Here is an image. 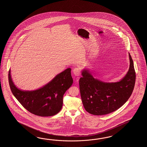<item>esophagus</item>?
Listing matches in <instances>:
<instances>
[{
  "label": "esophagus",
  "mask_w": 147,
  "mask_h": 147,
  "mask_svg": "<svg viewBox=\"0 0 147 147\" xmlns=\"http://www.w3.org/2000/svg\"><path fill=\"white\" fill-rule=\"evenodd\" d=\"M73 73L76 76H80V70L79 68H75L73 70Z\"/></svg>",
  "instance_id": "esophagus-1"
}]
</instances>
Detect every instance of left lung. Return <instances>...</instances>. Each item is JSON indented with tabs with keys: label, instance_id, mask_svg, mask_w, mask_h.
I'll return each instance as SVG.
<instances>
[{
	"label": "left lung",
	"instance_id": "obj_1",
	"mask_svg": "<svg viewBox=\"0 0 147 147\" xmlns=\"http://www.w3.org/2000/svg\"><path fill=\"white\" fill-rule=\"evenodd\" d=\"M130 67L121 80L103 82L84 70L79 79L81 100L84 109L94 115H104L118 109L131 96L136 81L134 62L130 53Z\"/></svg>",
	"mask_w": 147,
	"mask_h": 147
}]
</instances>
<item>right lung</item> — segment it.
Returning a JSON list of instances; mask_svg holds the SVG:
<instances>
[{
  "instance_id": "obj_1",
  "label": "right lung",
  "mask_w": 147,
  "mask_h": 147,
  "mask_svg": "<svg viewBox=\"0 0 147 147\" xmlns=\"http://www.w3.org/2000/svg\"><path fill=\"white\" fill-rule=\"evenodd\" d=\"M8 80L13 96L29 112L36 116L49 117L59 112L63 107V96L73 83L71 69L57 75L43 87L34 91H22L13 84L9 70Z\"/></svg>"
}]
</instances>
